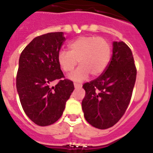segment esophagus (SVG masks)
Returning a JSON list of instances; mask_svg holds the SVG:
<instances>
[{"label": "esophagus", "mask_w": 153, "mask_h": 153, "mask_svg": "<svg viewBox=\"0 0 153 153\" xmlns=\"http://www.w3.org/2000/svg\"><path fill=\"white\" fill-rule=\"evenodd\" d=\"M74 87H75L76 89H79L82 87V86H81L80 84H79V83H74Z\"/></svg>", "instance_id": "esophagus-1"}]
</instances>
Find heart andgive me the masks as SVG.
<instances>
[{
	"instance_id": "b5f03b06",
	"label": "heart",
	"mask_w": 153,
	"mask_h": 153,
	"mask_svg": "<svg viewBox=\"0 0 153 153\" xmlns=\"http://www.w3.org/2000/svg\"><path fill=\"white\" fill-rule=\"evenodd\" d=\"M70 51L61 50L57 56L58 63L64 72H71L70 79L81 82L90 74L96 76L102 74L107 67L111 57V47L105 39L97 36H79L69 45Z\"/></svg>"
}]
</instances>
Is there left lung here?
I'll return each instance as SVG.
<instances>
[{"instance_id":"left-lung-1","label":"left lung","mask_w":153,"mask_h":153,"mask_svg":"<svg viewBox=\"0 0 153 153\" xmlns=\"http://www.w3.org/2000/svg\"><path fill=\"white\" fill-rule=\"evenodd\" d=\"M113 56L105 71L83 85L84 117L100 129L112 127L123 116L136 83V68L130 48L123 41L113 42Z\"/></svg>"}]
</instances>
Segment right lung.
<instances>
[{"label":"right lung","instance_id":"1","mask_svg":"<svg viewBox=\"0 0 153 153\" xmlns=\"http://www.w3.org/2000/svg\"><path fill=\"white\" fill-rule=\"evenodd\" d=\"M63 32L35 37L22 51L16 79L17 93L24 113L36 125L56 122L74 90V83L64 79L58 63V53L65 41ZM60 79L51 88L49 84Z\"/></svg>","mask_w":153,"mask_h":153}]
</instances>
